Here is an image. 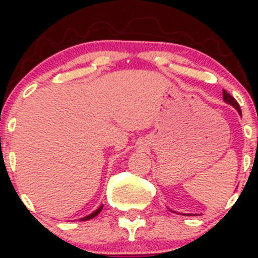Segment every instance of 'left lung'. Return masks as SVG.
I'll return each mask as SVG.
<instances>
[{
    "instance_id": "1",
    "label": "left lung",
    "mask_w": 258,
    "mask_h": 258,
    "mask_svg": "<svg viewBox=\"0 0 258 258\" xmlns=\"http://www.w3.org/2000/svg\"><path fill=\"white\" fill-rule=\"evenodd\" d=\"M223 100H224V102H226V103H228V104L233 105L234 108H235L236 110H238L239 114L241 115V109H240V105H239V103L236 102L234 97L230 96V94L228 93L227 91H224V90H223ZM184 216H188V215H184Z\"/></svg>"
}]
</instances>
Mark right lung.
<instances>
[{"instance_id":"right-lung-1","label":"right lung","mask_w":258,"mask_h":258,"mask_svg":"<svg viewBox=\"0 0 258 258\" xmlns=\"http://www.w3.org/2000/svg\"><path fill=\"white\" fill-rule=\"evenodd\" d=\"M102 209H103V205H102V206H100V207H99V209H97V210H96V211H94V212H92V214H91V215H88V216H86V217H84V218H81V220H80V221H87V220H91V218L96 217V216H97V215H98L100 211H102Z\"/></svg>"}]
</instances>
